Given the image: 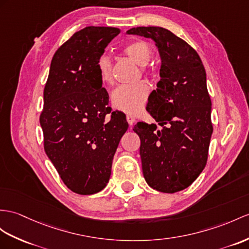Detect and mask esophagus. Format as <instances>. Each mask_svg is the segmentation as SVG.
Listing matches in <instances>:
<instances>
[{"instance_id":"34e87169","label":"esophagus","mask_w":249,"mask_h":249,"mask_svg":"<svg viewBox=\"0 0 249 249\" xmlns=\"http://www.w3.org/2000/svg\"><path fill=\"white\" fill-rule=\"evenodd\" d=\"M126 120H128V123H129L130 125H133L135 123V117L132 116V115H130V114H128V115H126Z\"/></svg>"}]
</instances>
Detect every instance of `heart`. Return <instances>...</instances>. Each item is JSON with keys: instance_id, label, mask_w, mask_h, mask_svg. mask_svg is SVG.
<instances>
[{"instance_id": "heart-1", "label": "heart", "mask_w": 249, "mask_h": 249, "mask_svg": "<svg viewBox=\"0 0 249 249\" xmlns=\"http://www.w3.org/2000/svg\"><path fill=\"white\" fill-rule=\"evenodd\" d=\"M123 52L135 63L142 65L144 74H151L152 68L149 61L152 57V47L144 40H134L129 42L123 48ZM96 69L98 71L101 81L107 84L113 82L112 61L107 54H101L97 59ZM150 95V88L147 83L120 86L112 93V105L115 108L126 114L135 115L142 110Z\"/></svg>"}]
</instances>
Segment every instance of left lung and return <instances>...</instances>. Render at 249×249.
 Here are the masks:
<instances>
[{"label":"left lung","mask_w":249,"mask_h":249,"mask_svg":"<svg viewBox=\"0 0 249 249\" xmlns=\"http://www.w3.org/2000/svg\"><path fill=\"white\" fill-rule=\"evenodd\" d=\"M126 33L153 39L161 57L160 80L147 105L161 129L145 123L133 129L141 138L144 179L160 192L184 190L204 170L213 131L203 62L195 48L166 28L142 26Z\"/></svg>","instance_id":"1"}]
</instances>
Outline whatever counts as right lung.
Here are the masks:
<instances>
[{"label": "right lung", "instance_id": "obj_1", "mask_svg": "<svg viewBox=\"0 0 249 249\" xmlns=\"http://www.w3.org/2000/svg\"><path fill=\"white\" fill-rule=\"evenodd\" d=\"M119 28L88 26L54 53L40 115L44 150L64 185L87 196L111 177L112 161L128 130L125 115L112 112L96 62ZM109 116L107 117V115Z\"/></svg>", "mask_w": 249, "mask_h": 249}]
</instances>
